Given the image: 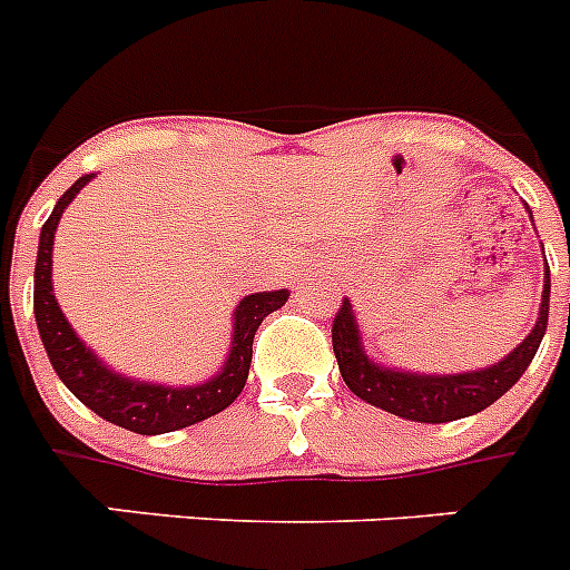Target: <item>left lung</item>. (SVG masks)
I'll use <instances>...</instances> for the list:
<instances>
[{"label":"left lung","mask_w":570,"mask_h":570,"mask_svg":"<svg viewBox=\"0 0 570 570\" xmlns=\"http://www.w3.org/2000/svg\"><path fill=\"white\" fill-rule=\"evenodd\" d=\"M548 301H551V272L546 269L537 324L511 355H504L499 364L482 370L428 375L384 367V364L370 358L364 353V344H361V330L358 321H355L353 304H350V298H344L333 321V350L335 358H338L341 379H344L346 387L358 395L361 402L387 410L399 419H410V422L444 424L464 419V415L482 413L484 407H491L497 399H502L522 379V373L537 355L548 330Z\"/></svg>","instance_id":"obj_1"}]
</instances>
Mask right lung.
<instances>
[{
	"instance_id": "1",
	"label": "right lung",
	"mask_w": 570,
	"mask_h": 570,
	"mask_svg": "<svg viewBox=\"0 0 570 570\" xmlns=\"http://www.w3.org/2000/svg\"><path fill=\"white\" fill-rule=\"evenodd\" d=\"M94 175L79 177L66 195L59 197L51 217L42 226L37 252V269H33V315H37L39 338L46 344V353L51 358V367L62 379L68 390L77 395L88 410L106 419V422L126 428L140 435L171 433V430L189 428L203 422L209 415L220 413L235 402L246 384L252 364V341H255L257 326L269 313L281 309L289 298V289L255 292L246 295L235 306V330H232V346L226 355L220 373L209 381L195 384V387H166V384H148L135 381L122 373H114L97 355L77 338L73 326L62 315L53 295L51 284V252L53 232L59 226V217L68 209V203L86 189V183Z\"/></svg>"
}]
</instances>
